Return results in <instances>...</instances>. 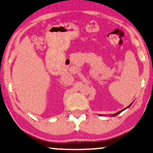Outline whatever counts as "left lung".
Masks as SVG:
<instances>
[{"mask_svg":"<svg viewBox=\"0 0 153 153\" xmlns=\"http://www.w3.org/2000/svg\"><path fill=\"white\" fill-rule=\"evenodd\" d=\"M130 105H129V106H130ZM123 110H122V111H120V112H117V113H116V114H113V115H112V116H116V115H117V114H120V113L121 112H122V111H123Z\"/></svg>","mask_w":153,"mask_h":153,"instance_id":"left-lung-1","label":"left lung"}]
</instances>
